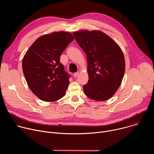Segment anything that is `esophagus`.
Wrapping results in <instances>:
<instances>
[{
	"instance_id": "esophagus-1",
	"label": "esophagus",
	"mask_w": 154,
	"mask_h": 154,
	"mask_svg": "<svg viewBox=\"0 0 154 154\" xmlns=\"http://www.w3.org/2000/svg\"><path fill=\"white\" fill-rule=\"evenodd\" d=\"M78 75H79V72H75V73H74V74H73V75H74V77H77V76H78Z\"/></svg>"
}]
</instances>
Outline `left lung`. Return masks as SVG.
Instances as JSON below:
<instances>
[{"instance_id": "left-lung-1", "label": "left lung", "mask_w": 154, "mask_h": 154, "mask_svg": "<svg viewBox=\"0 0 154 154\" xmlns=\"http://www.w3.org/2000/svg\"><path fill=\"white\" fill-rule=\"evenodd\" d=\"M86 55L89 80L83 85L85 95L96 101L110 99L118 90L125 72V60L119 46L99 30L74 32Z\"/></svg>"}]
</instances>
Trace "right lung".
<instances>
[{"mask_svg":"<svg viewBox=\"0 0 154 154\" xmlns=\"http://www.w3.org/2000/svg\"><path fill=\"white\" fill-rule=\"evenodd\" d=\"M74 39L69 32L45 35L30 46L23 60V70L30 90L43 101L62 98L69 84L70 75L60 62L62 52Z\"/></svg>","mask_w":154,"mask_h":154,"instance_id":"right-lung-1","label":"right lung"}]
</instances>
